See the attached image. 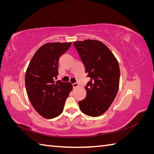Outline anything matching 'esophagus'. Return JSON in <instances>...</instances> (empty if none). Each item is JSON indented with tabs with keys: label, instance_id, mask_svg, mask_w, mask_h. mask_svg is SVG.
Wrapping results in <instances>:
<instances>
[{
	"label": "esophagus",
	"instance_id": "esophagus-1",
	"mask_svg": "<svg viewBox=\"0 0 154 154\" xmlns=\"http://www.w3.org/2000/svg\"><path fill=\"white\" fill-rule=\"evenodd\" d=\"M72 86L74 88H76V87H78L79 86V85L78 83H72Z\"/></svg>",
	"mask_w": 154,
	"mask_h": 154
}]
</instances>
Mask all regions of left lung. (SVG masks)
<instances>
[{
    "label": "left lung",
    "mask_w": 154,
    "mask_h": 154,
    "mask_svg": "<svg viewBox=\"0 0 154 154\" xmlns=\"http://www.w3.org/2000/svg\"><path fill=\"white\" fill-rule=\"evenodd\" d=\"M91 78L85 87L87 96L79 101L83 113L97 117L104 114L117 94L120 69L117 59L106 46L98 40H85L73 43Z\"/></svg>",
    "instance_id": "left-lung-1"
}]
</instances>
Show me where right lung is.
Wrapping results in <instances>:
<instances>
[{
  "mask_svg": "<svg viewBox=\"0 0 154 154\" xmlns=\"http://www.w3.org/2000/svg\"><path fill=\"white\" fill-rule=\"evenodd\" d=\"M71 42L43 45L31 58L25 76V85L31 105L46 119L57 117L63 112L65 102L72 90L70 82L54 81L58 74V61Z\"/></svg>",
  "mask_w": 154,
  "mask_h": 154,
  "instance_id": "obj_1",
  "label": "right lung"
}]
</instances>
